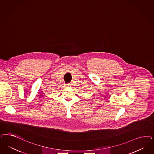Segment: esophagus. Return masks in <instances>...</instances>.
I'll return each instance as SVG.
<instances>
[{"mask_svg":"<svg viewBox=\"0 0 154 154\" xmlns=\"http://www.w3.org/2000/svg\"><path fill=\"white\" fill-rule=\"evenodd\" d=\"M67 87H70V86H71V84H69H69H67Z\"/></svg>","mask_w":154,"mask_h":154,"instance_id":"obj_1","label":"esophagus"}]
</instances>
